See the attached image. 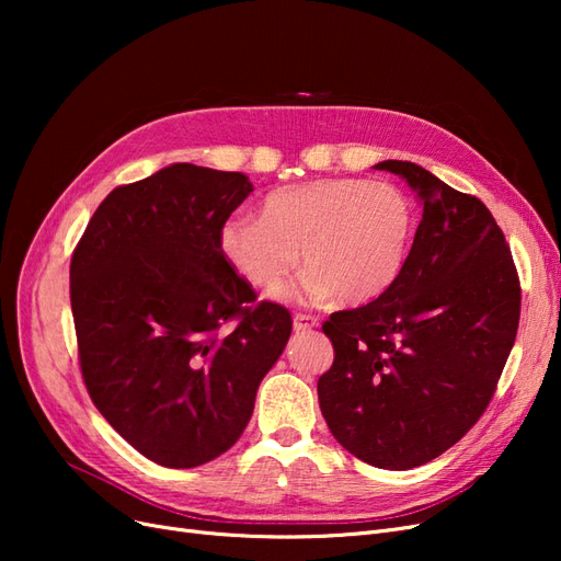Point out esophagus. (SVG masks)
Listing matches in <instances>:
<instances>
[{
    "label": "esophagus",
    "instance_id": "esophagus-1",
    "mask_svg": "<svg viewBox=\"0 0 561 561\" xmlns=\"http://www.w3.org/2000/svg\"><path fill=\"white\" fill-rule=\"evenodd\" d=\"M293 328H295V332L316 330V328H318V318H316V316H307V313H295Z\"/></svg>",
    "mask_w": 561,
    "mask_h": 561
}]
</instances>
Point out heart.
Returning a JSON list of instances; mask_svg holds the SVG:
<instances>
[{"label":"heart","instance_id":"b5f03b06","mask_svg":"<svg viewBox=\"0 0 561 561\" xmlns=\"http://www.w3.org/2000/svg\"><path fill=\"white\" fill-rule=\"evenodd\" d=\"M414 229L400 186L363 178H322L280 186L260 217H229L219 252L250 285L276 290L301 262L309 271L278 299H330L358 307L381 297L400 276Z\"/></svg>","mask_w":561,"mask_h":561}]
</instances>
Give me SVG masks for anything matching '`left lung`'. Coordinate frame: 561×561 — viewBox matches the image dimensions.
<instances>
[{"mask_svg":"<svg viewBox=\"0 0 561 561\" xmlns=\"http://www.w3.org/2000/svg\"><path fill=\"white\" fill-rule=\"evenodd\" d=\"M423 215L398 280L322 325L334 346L318 402L360 461L410 470L456 445L482 416L515 344L519 280L484 203L412 161H381Z\"/></svg>","mask_w":561,"mask_h":561,"instance_id":"left-lung-1","label":"left lung"}]
</instances>
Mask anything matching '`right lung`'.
I'll return each mask as SVG.
<instances>
[{
    "mask_svg": "<svg viewBox=\"0 0 561 561\" xmlns=\"http://www.w3.org/2000/svg\"><path fill=\"white\" fill-rule=\"evenodd\" d=\"M254 190L243 173L171 163L100 203L70 264L81 375L110 426L149 461L196 468L233 447L290 339L280 304L219 252Z\"/></svg>",
    "mask_w": 561,
    "mask_h": 561,
    "instance_id": "add662e5",
    "label": "right lung"
}]
</instances>
